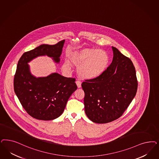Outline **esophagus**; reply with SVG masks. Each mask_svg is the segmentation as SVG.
I'll list each match as a JSON object with an SVG mask.
<instances>
[{
    "instance_id": "34e87169",
    "label": "esophagus",
    "mask_w": 159,
    "mask_h": 159,
    "mask_svg": "<svg viewBox=\"0 0 159 159\" xmlns=\"http://www.w3.org/2000/svg\"><path fill=\"white\" fill-rule=\"evenodd\" d=\"M75 82H76V84H77V87H78V88L81 87V82L80 81H79V80H77Z\"/></svg>"
}]
</instances>
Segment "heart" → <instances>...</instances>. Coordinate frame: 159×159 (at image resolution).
<instances>
[{
	"mask_svg": "<svg viewBox=\"0 0 159 159\" xmlns=\"http://www.w3.org/2000/svg\"><path fill=\"white\" fill-rule=\"evenodd\" d=\"M68 58L72 65L78 67L77 72L79 76L85 80H93L100 77L106 70L109 60L105 51L93 48H83L73 51ZM70 63L68 61L63 62L62 70L67 72L71 71Z\"/></svg>",
	"mask_w": 159,
	"mask_h": 159,
	"instance_id": "1",
	"label": "heart"
}]
</instances>
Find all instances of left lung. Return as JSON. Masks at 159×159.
Masks as SVG:
<instances>
[{
    "instance_id": "1",
    "label": "left lung",
    "mask_w": 159,
    "mask_h": 159,
    "mask_svg": "<svg viewBox=\"0 0 159 159\" xmlns=\"http://www.w3.org/2000/svg\"><path fill=\"white\" fill-rule=\"evenodd\" d=\"M113 60L100 77L82 82L85 112L93 122L106 123L120 117L135 97L138 81L132 61L114 47Z\"/></svg>"
}]
</instances>
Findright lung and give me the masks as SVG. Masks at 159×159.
<instances>
[{
    "label": "right lung",
    "mask_w": 159,
    "mask_h": 159,
    "mask_svg": "<svg viewBox=\"0 0 159 159\" xmlns=\"http://www.w3.org/2000/svg\"><path fill=\"white\" fill-rule=\"evenodd\" d=\"M65 40L54 45L42 44L25 52L17 66L14 90L22 107L33 118L51 120L61 115L67 101L77 89L75 79L54 72L47 77L31 74L28 64L37 57L47 56L59 63Z\"/></svg>",
    "instance_id": "right-lung-1"
}]
</instances>
